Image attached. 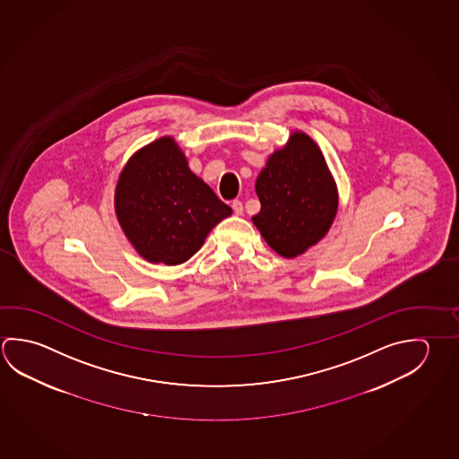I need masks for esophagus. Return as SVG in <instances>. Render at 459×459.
<instances>
[{
	"label": "esophagus",
	"instance_id": "34e87169",
	"mask_svg": "<svg viewBox=\"0 0 459 459\" xmlns=\"http://www.w3.org/2000/svg\"><path fill=\"white\" fill-rule=\"evenodd\" d=\"M232 210L237 216H241L243 214V203L235 200V202H232Z\"/></svg>",
	"mask_w": 459,
	"mask_h": 459
}]
</instances>
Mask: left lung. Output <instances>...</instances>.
<instances>
[{
	"label": "left lung",
	"instance_id": "1",
	"mask_svg": "<svg viewBox=\"0 0 459 459\" xmlns=\"http://www.w3.org/2000/svg\"><path fill=\"white\" fill-rule=\"evenodd\" d=\"M261 211L253 224L283 257H297L321 241L335 221L338 190L321 148L301 130L275 150L256 178Z\"/></svg>",
	"mask_w": 459,
	"mask_h": 459
}]
</instances>
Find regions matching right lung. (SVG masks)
I'll list each match as a JSON object with an SVG mask.
<instances>
[{
    "label": "right lung",
    "instance_id": "1",
    "mask_svg": "<svg viewBox=\"0 0 459 459\" xmlns=\"http://www.w3.org/2000/svg\"><path fill=\"white\" fill-rule=\"evenodd\" d=\"M122 232L154 264L178 265L202 248L232 208L195 176L172 137L156 138L126 162L114 192Z\"/></svg>",
    "mask_w": 459,
    "mask_h": 459
}]
</instances>
